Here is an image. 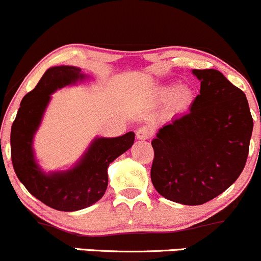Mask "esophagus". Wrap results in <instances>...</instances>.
Returning a JSON list of instances; mask_svg holds the SVG:
<instances>
[{
    "instance_id": "34e87169",
    "label": "esophagus",
    "mask_w": 261,
    "mask_h": 261,
    "mask_svg": "<svg viewBox=\"0 0 261 261\" xmlns=\"http://www.w3.org/2000/svg\"><path fill=\"white\" fill-rule=\"evenodd\" d=\"M136 136L138 139H148L152 136V130L147 127H141L137 129Z\"/></svg>"
}]
</instances>
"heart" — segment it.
<instances>
[{"label": "heart", "instance_id": "b5f03b06", "mask_svg": "<svg viewBox=\"0 0 261 261\" xmlns=\"http://www.w3.org/2000/svg\"><path fill=\"white\" fill-rule=\"evenodd\" d=\"M156 100L161 104L167 103V113L170 115L182 114L188 112L194 101V91L188 86L166 85L160 87L156 94Z\"/></svg>", "mask_w": 261, "mask_h": 261}]
</instances>
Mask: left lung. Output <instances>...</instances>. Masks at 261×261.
<instances>
[{
  "label": "left lung",
  "instance_id": "8db88e82",
  "mask_svg": "<svg viewBox=\"0 0 261 261\" xmlns=\"http://www.w3.org/2000/svg\"><path fill=\"white\" fill-rule=\"evenodd\" d=\"M200 94L188 114L152 139L151 180L166 199L199 205L222 194L244 170L252 134L246 95L217 69H193Z\"/></svg>",
  "mask_w": 261,
  "mask_h": 261
}]
</instances>
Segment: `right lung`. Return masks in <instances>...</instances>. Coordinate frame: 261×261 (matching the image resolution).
<instances>
[{
	"mask_svg": "<svg viewBox=\"0 0 261 261\" xmlns=\"http://www.w3.org/2000/svg\"><path fill=\"white\" fill-rule=\"evenodd\" d=\"M86 79L79 67L48 68L35 89L21 100L11 127V160L19 180L37 199L63 212L84 210L101 199L108 188V167L134 143L133 132L115 138L96 137L71 169L45 172L39 166L33 142L50 95Z\"/></svg>",
	"mask_w": 261,
	"mask_h": 261,
	"instance_id": "right-lung-1",
	"label": "right lung"
}]
</instances>
